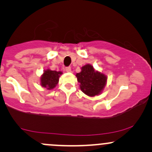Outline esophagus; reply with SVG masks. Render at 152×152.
<instances>
[{"label": "esophagus", "mask_w": 152, "mask_h": 152, "mask_svg": "<svg viewBox=\"0 0 152 152\" xmlns=\"http://www.w3.org/2000/svg\"><path fill=\"white\" fill-rule=\"evenodd\" d=\"M66 71H67V72H71V68L70 66H69V67H66Z\"/></svg>", "instance_id": "34e87169"}]
</instances>
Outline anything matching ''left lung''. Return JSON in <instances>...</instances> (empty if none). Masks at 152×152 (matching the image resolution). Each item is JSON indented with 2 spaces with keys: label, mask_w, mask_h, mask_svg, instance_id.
I'll use <instances>...</instances> for the list:
<instances>
[{
  "label": "left lung",
  "mask_w": 152,
  "mask_h": 152,
  "mask_svg": "<svg viewBox=\"0 0 152 152\" xmlns=\"http://www.w3.org/2000/svg\"><path fill=\"white\" fill-rule=\"evenodd\" d=\"M80 88L87 96H94L102 93L106 83L107 77L102 73L94 70L90 64L81 68V71L76 75Z\"/></svg>",
  "instance_id": "obj_1"
}]
</instances>
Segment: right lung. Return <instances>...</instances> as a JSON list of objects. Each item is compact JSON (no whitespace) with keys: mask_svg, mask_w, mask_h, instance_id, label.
<instances>
[{"mask_svg":"<svg viewBox=\"0 0 152 152\" xmlns=\"http://www.w3.org/2000/svg\"><path fill=\"white\" fill-rule=\"evenodd\" d=\"M61 74V71H51L50 69L44 71L41 77V86L46 88L48 90L53 89L58 84L59 77Z\"/></svg>","mask_w":152,"mask_h":152,"instance_id":"obj_1","label":"right lung"}]
</instances>
